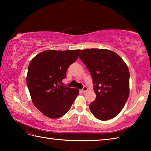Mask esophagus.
Masks as SVG:
<instances>
[{
  "label": "esophagus",
  "mask_w": 151,
  "mask_h": 151,
  "mask_svg": "<svg viewBox=\"0 0 151 151\" xmlns=\"http://www.w3.org/2000/svg\"><path fill=\"white\" fill-rule=\"evenodd\" d=\"M87 90H88L87 87H86V86H84L83 88L81 90V92H82V93H85V92L87 91Z\"/></svg>",
  "instance_id": "obj_1"
}]
</instances>
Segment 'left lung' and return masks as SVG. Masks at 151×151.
<instances>
[{"label":"left lung","instance_id":"8db88e82","mask_svg":"<svg viewBox=\"0 0 151 151\" xmlns=\"http://www.w3.org/2000/svg\"><path fill=\"white\" fill-rule=\"evenodd\" d=\"M79 57L90 71L96 97L89 105L101 121L111 119L121 111L129 96V70L113 51L91 48L81 51Z\"/></svg>","mask_w":151,"mask_h":151}]
</instances>
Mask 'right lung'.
Masks as SVG:
<instances>
[{
    "instance_id": "add662e5",
    "label": "right lung",
    "mask_w": 151,
    "mask_h": 151,
    "mask_svg": "<svg viewBox=\"0 0 151 151\" xmlns=\"http://www.w3.org/2000/svg\"><path fill=\"white\" fill-rule=\"evenodd\" d=\"M81 50H47L32 58L27 84L34 105L46 116L57 119L66 114L79 93L77 88L60 85Z\"/></svg>"
}]
</instances>
